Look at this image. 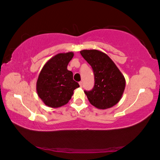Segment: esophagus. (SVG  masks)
<instances>
[{
    "label": "esophagus",
    "mask_w": 160,
    "mask_h": 160,
    "mask_svg": "<svg viewBox=\"0 0 160 160\" xmlns=\"http://www.w3.org/2000/svg\"><path fill=\"white\" fill-rule=\"evenodd\" d=\"M79 85H80V87L82 88V82H79Z\"/></svg>",
    "instance_id": "34e87169"
}]
</instances>
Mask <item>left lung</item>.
<instances>
[{"label":"left lung","instance_id":"1","mask_svg":"<svg viewBox=\"0 0 160 160\" xmlns=\"http://www.w3.org/2000/svg\"><path fill=\"white\" fill-rule=\"evenodd\" d=\"M91 65L95 75L92 90L84 91L91 105L105 110L113 107L121 100L125 88V79L120 70L107 54L98 50L80 51Z\"/></svg>","mask_w":160,"mask_h":160}]
</instances>
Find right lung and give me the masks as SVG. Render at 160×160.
Instances as JSON below:
<instances>
[{
	"label": "right lung",
	"instance_id": "add662e5",
	"mask_svg": "<svg viewBox=\"0 0 160 160\" xmlns=\"http://www.w3.org/2000/svg\"><path fill=\"white\" fill-rule=\"evenodd\" d=\"M74 56L72 52L58 53L45 63L40 71L36 83L38 97L45 105L58 108L66 105L73 91L80 85L73 80L68 65Z\"/></svg>",
	"mask_w": 160,
	"mask_h": 160
}]
</instances>
